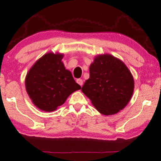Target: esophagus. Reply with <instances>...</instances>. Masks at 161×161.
Wrapping results in <instances>:
<instances>
[{
	"mask_svg": "<svg viewBox=\"0 0 161 161\" xmlns=\"http://www.w3.org/2000/svg\"><path fill=\"white\" fill-rule=\"evenodd\" d=\"M77 82L80 84V86H82L83 84V80H81V79H78V80H77Z\"/></svg>",
	"mask_w": 161,
	"mask_h": 161,
	"instance_id": "34e87169",
	"label": "esophagus"
}]
</instances>
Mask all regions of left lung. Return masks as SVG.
<instances>
[{
  "label": "left lung",
  "mask_w": 161,
  "mask_h": 161,
  "mask_svg": "<svg viewBox=\"0 0 161 161\" xmlns=\"http://www.w3.org/2000/svg\"><path fill=\"white\" fill-rule=\"evenodd\" d=\"M89 74L81 91L101 114L111 115L126 107L132 97L134 81L123 62L111 54L97 56Z\"/></svg>",
  "instance_id": "8db88e82"
}]
</instances>
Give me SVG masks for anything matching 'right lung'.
<instances>
[{
    "label": "right lung",
    "instance_id": "obj_1",
    "mask_svg": "<svg viewBox=\"0 0 161 161\" xmlns=\"http://www.w3.org/2000/svg\"><path fill=\"white\" fill-rule=\"evenodd\" d=\"M63 54L47 53L38 59L27 74L25 87L32 102L40 109L53 111L69 95L81 89L62 62Z\"/></svg>",
    "mask_w": 161,
    "mask_h": 161
}]
</instances>
